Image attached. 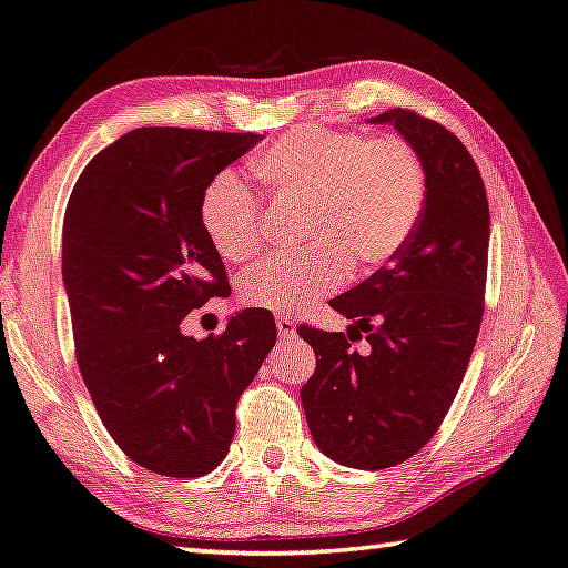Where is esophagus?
<instances>
[{
    "instance_id": "34e87169",
    "label": "esophagus",
    "mask_w": 568,
    "mask_h": 568,
    "mask_svg": "<svg viewBox=\"0 0 568 568\" xmlns=\"http://www.w3.org/2000/svg\"><path fill=\"white\" fill-rule=\"evenodd\" d=\"M275 326H277V338H281V342H291L295 336V321L291 316H277Z\"/></svg>"
}]
</instances>
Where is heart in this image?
<instances>
[{"label":"heart","mask_w":568,"mask_h":568,"mask_svg":"<svg viewBox=\"0 0 568 568\" xmlns=\"http://www.w3.org/2000/svg\"><path fill=\"white\" fill-rule=\"evenodd\" d=\"M255 171L277 199L306 201L295 255L265 260L242 277V298L255 308L295 311L334 291L354 270L400 252L426 203V168L408 140H369L362 132L301 130L255 158ZM201 226L224 260H247L260 240V203L240 175L211 178L199 203Z\"/></svg>","instance_id":"b5f03b06"}]
</instances>
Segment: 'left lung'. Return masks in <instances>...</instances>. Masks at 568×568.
Instances as JSON below:
<instances>
[{
	"instance_id": "left-lung-1",
	"label": "left lung",
	"mask_w": 568,
	"mask_h": 568,
	"mask_svg": "<svg viewBox=\"0 0 568 568\" xmlns=\"http://www.w3.org/2000/svg\"><path fill=\"white\" fill-rule=\"evenodd\" d=\"M369 122L418 150L426 203L387 267L332 301L352 318L346 334L301 326L316 352L301 403L328 459L387 469L430 442L459 393L485 311L489 206L477 163L446 126L408 109ZM352 333L368 334L365 355Z\"/></svg>"
}]
</instances>
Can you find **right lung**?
<instances>
[{
  "mask_svg": "<svg viewBox=\"0 0 568 568\" xmlns=\"http://www.w3.org/2000/svg\"><path fill=\"white\" fill-rule=\"evenodd\" d=\"M260 140L140 126L83 168L65 206L63 287L81 377L116 446L165 477L222 464L236 400L277 338L262 308L236 313L222 336L181 332L226 287L201 193Z\"/></svg>",
  "mask_w": 568,
  "mask_h": 568,
  "instance_id": "obj_1",
  "label": "right lung"
}]
</instances>
